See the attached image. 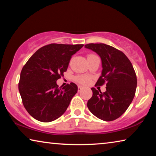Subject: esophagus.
<instances>
[{
    "label": "esophagus",
    "instance_id": "obj_1",
    "mask_svg": "<svg viewBox=\"0 0 156 156\" xmlns=\"http://www.w3.org/2000/svg\"><path fill=\"white\" fill-rule=\"evenodd\" d=\"M82 89H83V87L80 86V85H78V91H80L82 90Z\"/></svg>",
    "mask_w": 156,
    "mask_h": 156
}]
</instances>
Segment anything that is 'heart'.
I'll list each match as a JSON object with an SVG mask.
<instances>
[{"mask_svg": "<svg viewBox=\"0 0 156 156\" xmlns=\"http://www.w3.org/2000/svg\"><path fill=\"white\" fill-rule=\"evenodd\" d=\"M93 56H96L94 54H89L87 56V58H90V57H93ZM90 77L88 76H85V75H81V76H78L75 78V80L76 82H77L78 83L81 84H87L89 83L90 81Z\"/></svg>", "mask_w": 156, "mask_h": 156, "instance_id": "obj_1", "label": "heart"}]
</instances>
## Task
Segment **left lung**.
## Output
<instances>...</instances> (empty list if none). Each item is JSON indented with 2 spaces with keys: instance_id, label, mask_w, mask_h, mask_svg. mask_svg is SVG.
<instances>
[{
  "instance_id": "left-lung-1",
  "label": "left lung",
  "mask_w": 156,
  "mask_h": 156,
  "mask_svg": "<svg viewBox=\"0 0 156 156\" xmlns=\"http://www.w3.org/2000/svg\"><path fill=\"white\" fill-rule=\"evenodd\" d=\"M99 55L102 60V74L96 84L106 83V91L91 88L93 96L87 107L99 119L112 121L120 117L131 103L136 94L137 78L131 62L122 51L103 43L84 45Z\"/></svg>"
}]
</instances>
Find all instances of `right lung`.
Wrapping results in <instances>:
<instances>
[{
    "label": "right lung",
    "mask_w": 156,
    "mask_h": 156,
    "mask_svg": "<svg viewBox=\"0 0 156 156\" xmlns=\"http://www.w3.org/2000/svg\"><path fill=\"white\" fill-rule=\"evenodd\" d=\"M83 44H49L34 53L23 67L18 89L27 112L49 122L60 117L77 93L73 83L58 87V79L67 70L72 56Z\"/></svg>",
    "instance_id": "add662e5"
}]
</instances>
